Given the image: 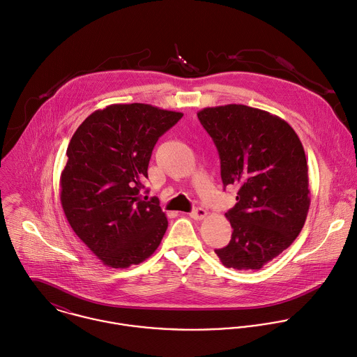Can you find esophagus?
Here are the masks:
<instances>
[{
  "label": "esophagus",
  "mask_w": 357,
  "mask_h": 357,
  "mask_svg": "<svg viewBox=\"0 0 357 357\" xmlns=\"http://www.w3.org/2000/svg\"><path fill=\"white\" fill-rule=\"evenodd\" d=\"M206 215H208V212H206L204 208H195V209L190 213V216H191L194 220H202V219L206 218Z\"/></svg>",
  "instance_id": "34e87169"
}]
</instances>
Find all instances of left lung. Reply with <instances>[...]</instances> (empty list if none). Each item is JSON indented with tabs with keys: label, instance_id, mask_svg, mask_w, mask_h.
Listing matches in <instances>:
<instances>
[{
	"label": "left lung",
	"instance_id": "left-lung-1",
	"mask_svg": "<svg viewBox=\"0 0 357 357\" xmlns=\"http://www.w3.org/2000/svg\"><path fill=\"white\" fill-rule=\"evenodd\" d=\"M198 119L219 151L225 187H239L226 213L231 241L215 252L229 268L259 270L305 226L310 190L303 145L285 120L241 104L204 108Z\"/></svg>",
	"mask_w": 357,
	"mask_h": 357
}]
</instances>
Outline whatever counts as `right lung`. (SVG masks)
<instances>
[{
	"label": "right lung",
	"mask_w": 357,
	"mask_h": 357,
	"mask_svg": "<svg viewBox=\"0 0 357 357\" xmlns=\"http://www.w3.org/2000/svg\"><path fill=\"white\" fill-rule=\"evenodd\" d=\"M181 118L148 104H114L75 131L61 173V205L76 236L105 266L139 264L165 236L167 218L158 198L142 199V181L158 138Z\"/></svg>",
	"instance_id": "add662e5"
}]
</instances>
